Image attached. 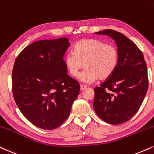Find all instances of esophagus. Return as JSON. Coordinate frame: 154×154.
Returning <instances> with one entry per match:
<instances>
[{"label": "esophagus", "instance_id": "1", "mask_svg": "<svg viewBox=\"0 0 154 154\" xmlns=\"http://www.w3.org/2000/svg\"><path fill=\"white\" fill-rule=\"evenodd\" d=\"M87 89V87L86 85H80V90L81 91H84V90Z\"/></svg>", "mask_w": 154, "mask_h": 154}]
</instances>
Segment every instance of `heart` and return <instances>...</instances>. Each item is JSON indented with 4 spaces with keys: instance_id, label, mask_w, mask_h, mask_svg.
<instances>
[{
    "instance_id": "obj_1",
    "label": "heart",
    "mask_w": 154,
    "mask_h": 154,
    "mask_svg": "<svg viewBox=\"0 0 154 154\" xmlns=\"http://www.w3.org/2000/svg\"><path fill=\"white\" fill-rule=\"evenodd\" d=\"M64 62L67 72L73 77H78L85 65L80 79L89 84L98 79H107L114 73L118 65L119 53L113 44L95 38H85L76 43L73 53H67Z\"/></svg>"
}]
</instances>
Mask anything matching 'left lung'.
I'll return each mask as SVG.
<instances>
[{"instance_id":"1","label":"left lung","mask_w":154,"mask_h":154,"mask_svg":"<svg viewBox=\"0 0 154 154\" xmlns=\"http://www.w3.org/2000/svg\"><path fill=\"white\" fill-rule=\"evenodd\" d=\"M95 34L108 35L116 41L119 63L114 73L94 89L93 107L103 121L111 125L124 123L137 113L148 90L144 55L122 33L106 29Z\"/></svg>"}]
</instances>
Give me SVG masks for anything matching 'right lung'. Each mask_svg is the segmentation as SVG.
Listing matches in <instances>:
<instances>
[{
	"label": "right lung",
	"mask_w": 154,
	"mask_h": 154,
	"mask_svg": "<svg viewBox=\"0 0 154 154\" xmlns=\"http://www.w3.org/2000/svg\"><path fill=\"white\" fill-rule=\"evenodd\" d=\"M69 46L65 37L38 41L23 49L14 64L15 103L29 121L44 130L56 129L66 120L80 90L63 60Z\"/></svg>",
	"instance_id": "obj_1"
}]
</instances>
